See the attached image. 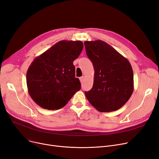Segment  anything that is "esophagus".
Segmentation results:
<instances>
[{
  "mask_svg": "<svg viewBox=\"0 0 159 159\" xmlns=\"http://www.w3.org/2000/svg\"><path fill=\"white\" fill-rule=\"evenodd\" d=\"M80 82H81V84H82L83 83V82H84V77H80Z\"/></svg>",
  "mask_w": 159,
  "mask_h": 159,
  "instance_id": "34e87169",
  "label": "esophagus"
}]
</instances>
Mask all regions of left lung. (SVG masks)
Instances as JSON below:
<instances>
[{
    "label": "left lung",
    "mask_w": 159,
    "mask_h": 159,
    "mask_svg": "<svg viewBox=\"0 0 159 159\" xmlns=\"http://www.w3.org/2000/svg\"><path fill=\"white\" fill-rule=\"evenodd\" d=\"M84 45L95 70L93 87L85 91L87 99L101 112L120 109L128 102L134 89L129 62L102 40L85 41Z\"/></svg>",
    "instance_id": "left-lung-1"
}]
</instances>
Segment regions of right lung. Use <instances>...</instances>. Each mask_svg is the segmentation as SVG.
I'll list each match as a JSON object with an SVG mask.
<instances>
[{
	"label": "right lung",
	"instance_id": "1",
	"mask_svg": "<svg viewBox=\"0 0 159 159\" xmlns=\"http://www.w3.org/2000/svg\"><path fill=\"white\" fill-rule=\"evenodd\" d=\"M82 49L80 40H61L33 60L27 71L26 83L37 104L49 110L61 109L80 90L73 62Z\"/></svg>",
	"mask_w": 159,
	"mask_h": 159
}]
</instances>
